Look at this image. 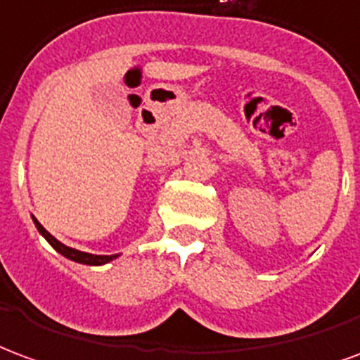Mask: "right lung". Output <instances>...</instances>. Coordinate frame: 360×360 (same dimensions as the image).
I'll return each instance as SVG.
<instances>
[{"label": "right lung", "instance_id": "obj_1", "mask_svg": "<svg viewBox=\"0 0 360 360\" xmlns=\"http://www.w3.org/2000/svg\"><path fill=\"white\" fill-rule=\"evenodd\" d=\"M34 224L38 228V232H40L47 241H49V245L55 249V251H59L63 257H67L70 261H75V263H82V264H105L112 261V259H117L119 255H91V253H84V251H78V249L67 248L65 243H61L59 240H55L53 236L47 232L46 228L41 226L38 220L34 219Z\"/></svg>", "mask_w": 360, "mask_h": 360}]
</instances>
